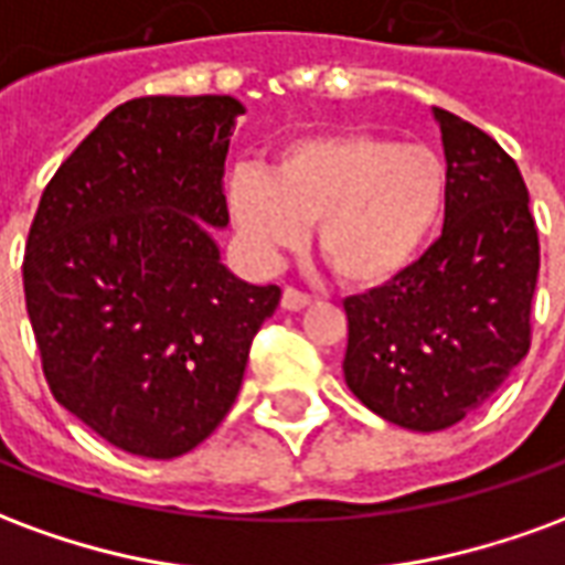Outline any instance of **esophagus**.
<instances>
[{
	"mask_svg": "<svg viewBox=\"0 0 565 565\" xmlns=\"http://www.w3.org/2000/svg\"><path fill=\"white\" fill-rule=\"evenodd\" d=\"M308 306H311V296L302 294V290H296V287H284V294H281L284 311H302V308Z\"/></svg>",
	"mask_w": 565,
	"mask_h": 565,
	"instance_id": "obj_1",
	"label": "esophagus"
}]
</instances>
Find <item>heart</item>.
Here are the masks:
<instances>
[{
  "mask_svg": "<svg viewBox=\"0 0 565 565\" xmlns=\"http://www.w3.org/2000/svg\"><path fill=\"white\" fill-rule=\"evenodd\" d=\"M445 162L420 145L366 129L284 141L269 169H238L226 209L259 263L294 250L315 223L323 263L348 287L393 281L417 257L445 209Z\"/></svg>",
  "mask_w": 565,
  "mask_h": 565,
  "instance_id": "b5f03b06",
  "label": "heart"
}]
</instances>
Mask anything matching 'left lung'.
I'll return each instance as SVG.
<instances>
[{
  "label": "left lung",
  "instance_id": "8db88e82",
  "mask_svg": "<svg viewBox=\"0 0 565 565\" xmlns=\"http://www.w3.org/2000/svg\"><path fill=\"white\" fill-rule=\"evenodd\" d=\"M448 160L445 226L393 281L344 299V381L405 429L478 412L533 342L539 230L518 162L484 129L436 108Z\"/></svg>",
  "mask_w": 565,
  "mask_h": 565
}]
</instances>
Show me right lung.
<instances>
[{
    "instance_id": "add662e5",
    "label": "right lung",
    "mask_w": 565,
    "mask_h": 565,
    "mask_svg": "<svg viewBox=\"0 0 565 565\" xmlns=\"http://www.w3.org/2000/svg\"><path fill=\"white\" fill-rule=\"evenodd\" d=\"M233 96L117 105L47 181L23 294L54 399L115 448L172 460L221 426L281 287L235 278L223 162Z\"/></svg>"
}]
</instances>
